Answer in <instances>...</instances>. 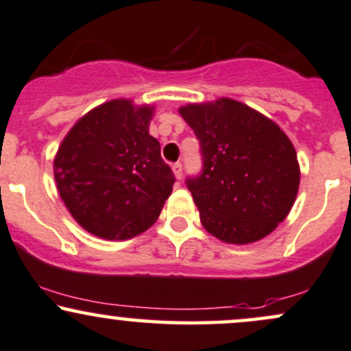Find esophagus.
I'll use <instances>...</instances> for the list:
<instances>
[{"label": "esophagus", "instance_id": "obj_1", "mask_svg": "<svg viewBox=\"0 0 351 351\" xmlns=\"http://www.w3.org/2000/svg\"><path fill=\"white\" fill-rule=\"evenodd\" d=\"M171 168H173V173H175L176 180H181V176H183V165H181V163L178 162V163L173 165Z\"/></svg>", "mask_w": 351, "mask_h": 351}]
</instances>
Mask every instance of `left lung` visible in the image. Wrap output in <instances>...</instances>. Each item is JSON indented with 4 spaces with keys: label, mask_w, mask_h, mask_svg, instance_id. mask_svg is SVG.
<instances>
[{
    "label": "left lung",
    "mask_w": 351,
    "mask_h": 351,
    "mask_svg": "<svg viewBox=\"0 0 351 351\" xmlns=\"http://www.w3.org/2000/svg\"><path fill=\"white\" fill-rule=\"evenodd\" d=\"M180 114L199 140L203 170L186 186L204 229L229 244L271 234L299 191L300 168L289 136L232 99L189 104Z\"/></svg>",
    "instance_id": "8db88e82"
}]
</instances>
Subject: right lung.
<instances>
[{
  "label": "right lung",
  "instance_id": "1",
  "mask_svg": "<svg viewBox=\"0 0 351 351\" xmlns=\"http://www.w3.org/2000/svg\"><path fill=\"white\" fill-rule=\"evenodd\" d=\"M153 107L115 99L95 107L60 143L59 195L75 221L108 241L138 236L158 219L175 175L148 134Z\"/></svg>",
  "mask_w": 351,
  "mask_h": 351
}]
</instances>
